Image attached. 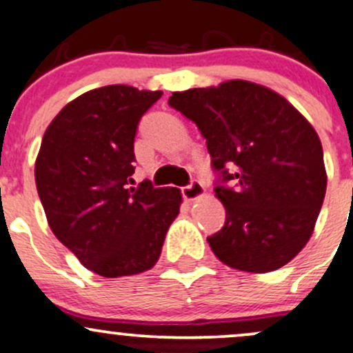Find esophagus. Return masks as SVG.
<instances>
[{"mask_svg": "<svg viewBox=\"0 0 353 353\" xmlns=\"http://www.w3.org/2000/svg\"><path fill=\"white\" fill-rule=\"evenodd\" d=\"M204 192H205L204 185L197 180H194L190 185H187V187L181 188V195H183L187 201H195V199L202 197V195H204Z\"/></svg>", "mask_w": 353, "mask_h": 353, "instance_id": "1", "label": "esophagus"}]
</instances>
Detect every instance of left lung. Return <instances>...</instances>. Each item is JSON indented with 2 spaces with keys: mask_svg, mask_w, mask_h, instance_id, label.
Returning <instances> with one entry per match:
<instances>
[{
  "mask_svg": "<svg viewBox=\"0 0 353 353\" xmlns=\"http://www.w3.org/2000/svg\"><path fill=\"white\" fill-rule=\"evenodd\" d=\"M168 103L197 125L212 168L230 181L214 188L226 211L225 226L208 236L214 256L247 273L290 263L309 242L326 194L312 125L270 87L240 79L173 92Z\"/></svg>",
  "mask_w": 353,
  "mask_h": 353,
  "instance_id": "1",
  "label": "left lung"
}]
</instances>
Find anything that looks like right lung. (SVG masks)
Masks as SVG:
<instances>
[{"label":"right lung","instance_id":"obj_1","mask_svg":"<svg viewBox=\"0 0 353 353\" xmlns=\"http://www.w3.org/2000/svg\"><path fill=\"white\" fill-rule=\"evenodd\" d=\"M161 90L106 85L70 101L44 132L36 187L51 232L104 278L132 276L159 259L181 192L144 180L128 187L142 114Z\"/></svg>","mask_w":353,"mask_h":353}]
</instances>
